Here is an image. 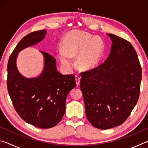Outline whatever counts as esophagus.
<instances>
[{
	"instance_id": "esophagus-1",
	"label": "esophagus",
	"mask_w": 148,
	"mask_h": 148,
	"mask_svg": "<svg viewBox=\"0 0 148 148\" xmlns=\"http://www.w3.org/2000/svg\"><path fill=\"white\" fill-rule=\"evenodd\" d=\"M75 78H76V85H77V86H79V82H80V77L79 76H77V75H76V77H75Z\"/></svg>"
}]
</instances>
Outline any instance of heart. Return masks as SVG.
Returning <instances> with one entry per match:
<instances>
[{
  "instance_id": "heart-1",
  "label": "heart",
  "mask_w": 148,
  "mask_h": 148,
  "mask_svg": "<svg viewBox=\"0 0 148 148\" xmlns=\"http://www.w3.org/2000/svg\"><path fill=\"white\" fill-rule=\"evenodd\" d=\"M59 58L67 69L72 66L71 57L77 56L76 64L83 71L97 67L104 55V44L99 37H92L86 32L72 31L66 35L62 43Z\"/></svg>"
}]
</instances>
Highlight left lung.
I'll return each mask as SVG.
<instances>
[{
	"label": "left lung",
	"mask_w": 148,
	"mask_h": 148,
	"mask_svg": "<svg viewBox=\"0 0 148 148\" xmlns=\"http://www.w3.org/2000/svg\"><path fill=\"white\" fill-rule=\"evenodd\" d=\"M107 35L112 42L108 57L97 68L82 72L80 80L86 117L99 129L126 121L138 100L142 79L141 65L132 44Z\"/></svg>",
	"instance_id": "1"
}]
</instances>
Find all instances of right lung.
Masks as SVG:
<instances>
[{"mask_svg": "<svg viewBox=\"0 0 148 148\" xmlns=\"http://www.w3.org/2000/svg\"><path fill=\"white\" fill-rule=\"evenodd\" d=\"M46 32L44 29L24 36L14 49L7 66V88L15 110L25 121L40 129L59 123L66 110L67 95L76 86L74 75L61 74L57 70L56 59L45 51H40L44 67L39 76L27 78L19 72V52L41 42Z\"/></svg>", "mask_w": 148, "mask_h": 148, "instance_id": "add662e5", "label": "right lung"}]
</instances>
